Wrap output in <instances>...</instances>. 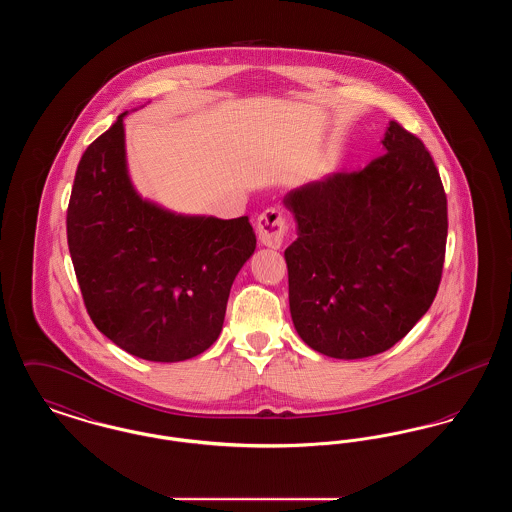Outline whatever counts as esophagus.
<instances>
[{"mask_svg":"<svg viewBox=\"0 0 512 512\" xmlns=\"http://www.w3.org/2000/svg\"><path fill=\"white\" fill-rule=\"evenodd\" d=\"M284 234H286V219L278 209H267L257 219V236H259V242L265 247L278 249L284 242Z\"/></svg>","mask_w":512,"mask_h":512,"instance_id":"obj_1","label":"esophagus"}]
</instances>
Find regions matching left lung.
I'll return each instance as SVG.
<instances>
[{"instance_id": "left-lung-1", "label": "left lung", "mask_w": 512, "mask_h": 512, "mask_svg": "<svg viewBox=\"0 0 512 512\" xmlns=\"http://www.w3.org/2000/svg\"><path fill=\"white\" fill-rule=\"evenodd\" d=\"M363 171L328 174L284 195L297 224L286 251L299 338L334 359L378 355L438 293L447 197L424 144L390 121Z\"/></svg>"}]
</instances>
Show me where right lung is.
<instances>
[{
  "label": "right lung",
  "instance_id": "1",
  "mask_svg": "<svg viewBox=\"0 0 512 512\" xmlns=\"http://www.w3.org/2000/svg\"><path fill=\"white\" fill-rule=\"evenodd\" d=\"M124 111L78 163L67 211L74 272L96 328L126 353L178 363L209 349L253 255L247 217L176 213L136 190Z\"/></svg>",
  "mask_w": 512,
  "mask_h": 512
}]
</instances>
